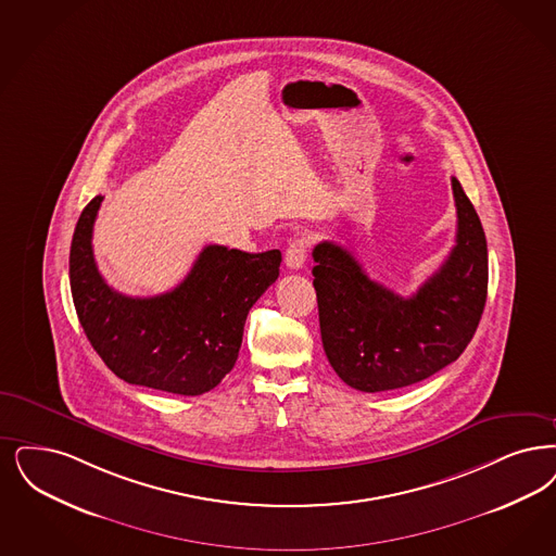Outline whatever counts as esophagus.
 <instances>
[{
    "label": "esophagus",
    "instance_id": "obj_1",
    "mask_svg": "<svg viewBox=\"0 0 556 556\" xmlns=\"http://www.w3.org/2000/svg\"><path fill=\"white\" fill-rule=\"evenodd\" d=\"M306 256H308V240L306 238H293L289 242L288 250H286V265H288V268L298 270V268L304 267Z\"/></svg>",
    "mask_w": 556,
    "mask_h": 556
}]
</instances>
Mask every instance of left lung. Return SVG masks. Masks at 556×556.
Segmentation results:
<instances>
[{"label":"left lung","instance_id":"8db88e82","mask_svg":"<svg viewBox=\"0 0 556 556\" xmlns=\"http://www.w3.org/2000/svg\"><path fill=\"white\" fill-rule=\"evenodd\" d=\"M457 238L443 267L403 298L372 281L343 245L312 256L323 348L339 378L364 393L409 387L464 354L489 291V248L480 217L457 179Z\"/></svg>","mask_w":556,"mask_h":556}]
</instances>
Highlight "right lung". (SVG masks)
<instances>
[{
  "mask_svg": "<svg viewBox=\"0 0 556 556\" xmlns=\"http://www.w3.org/2000/svg\"><path fill=\"white\" fill-rule=\"evenodd\" d=\"M101 202L85 206L70 245L72 300L90 345L130 384L176 395L215 389L238 359L248 312L279 277L281 252L206 245L178 288L130 298L110 288L94 263Z\"/></svg>",
  "mask_w": 556,
  "mask_h": 556,
  "instance_id": "right-lung-1",
  "label": "right lung"
}]
</instances>
